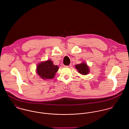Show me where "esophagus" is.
Instances as JSON below:
<instances>
[{
    "instance_id": "1",
    "label": "esophagus",
    "mask_w": 129,
    "mask_h": 129,
    "mask_svg": "<svg viewBox=\"0 0 129 129\" xmlns=\"http://www.w3.org/2000/svg\"><path fill=\"white\" fill-rule=\"evenodd\" d=\"M72 64H70L69 66H66L67 68H71V67H72Z\"/></svg>"
}]
</instances>
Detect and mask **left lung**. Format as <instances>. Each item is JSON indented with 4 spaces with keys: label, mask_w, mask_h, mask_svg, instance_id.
<instances>
[{
    "label": "left lung",
    "mask_w": 129,
    "mask_h": 129,
    "mask_svg": "<svg viewBox=\"0 0 129 129\" xmlns=\"http://www.w3.org/2000/svg\"><path fill=\"white\" fill-rule=\"evenodd\" d=\"M76 69L78 71V73L81 74H87L89 73V68L87 64L84 62L80 64H76L75 66Z\"/></svg>",
    "instance_id": "left-lung-1"
}]
</instances>
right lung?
<instances>
[{
    "label": "right lung",
    "mask_w": 129,
    "mask_h": 129,
    "mask_svg": "<svg viewBox=\"0 0 129 129\" xmlns=\"http://www.w3.org/2000/svg\"><path fill=\"white\" fill-rule=\"evenodd\" d=\"M58 68L53 64L51 60L40 63L37 67V73L43 79L53 78Z\"/></svg>",
    "instance_id": "obj_1"
}]
</instances>
